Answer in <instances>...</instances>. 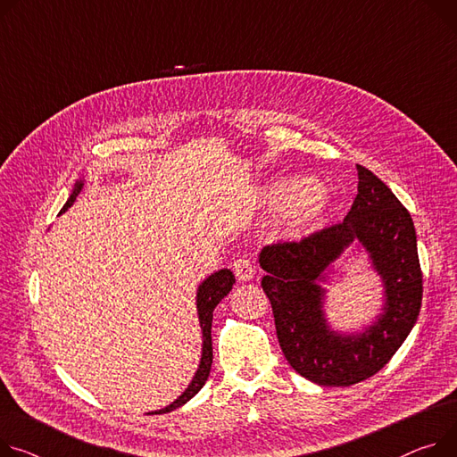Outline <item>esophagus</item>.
Listing matches in <instances>:
<instances>
[{
	"label": "esophagus",
	"mask_w": 457,
	"mask_h": 457,
	"mask_svg": "<svg viewBox=\"0 0 457 457\" xmlns=\"http://www.w3.org/2000/svg\"><path fill=\"white\" fill-rule=\"evenodd\" d=\"M232 269H234V274H236V278L239 279V282H249V279L254 276L253 263H251V260L247 256L237 258L232 263Z\"/></svg>",
	"instance_id": "esophagus-1"
}]
</instances>
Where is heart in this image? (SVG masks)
<instances>
[{"label": "heart", "instance_id": "1", "mask_svg": "<svg viewBox=\"0 0 457 457\" xmlns=\"http://www.w3.org/2000/svg\"><path fill=\"white\" fill-rule=\"evenodd\" d=\"M270 201L278 203L276 227L284 236L296 237L317 225L328 208V192L311 181L278 183L269 190Z\"/></svg>", "mask_w": 457, "mask_h": 457}]
</instances>
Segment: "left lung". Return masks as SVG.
Instances as JSON below:
<instances>
[{
    "label": "left lung",
    "mask_w": 457,
    "mask_h": 457,
    "mask_svg": "<svg viewBox=\"0 0 457 457\" xmlns=\"http://www.w3.org/2000/svg\"><path fill=\"white\" fill-rule=\"evenodd\" d=\"M359 194L342 223L262 249L279 347L296 373L320 386H351L382 370L411 331L423 300V272L410 212L373 171L357 164ZM353 240L370 253L386 289L385 312L361 336L328 331L323 270Z\"/></svg>",
    "instance_id": "8db88e82"
}]
</instances>
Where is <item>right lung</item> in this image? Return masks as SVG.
<instances>
[{"instance_id":"right-lung-1","label":"right lung","mask_w":457,"mask_h":457,"mask_svg":"<svg viewBox=\"0 0 457 457\" xmlns=\"http://www.w3.org/2000/svg\"><path fill=\"white\" fill-rule=\"evenodd\" d=\"M84 183L79 181L75 185V190L71 194V197L67 199V203L63 204L62 212L71 206L77 199V195L82 192ZM236 284L234 274L228 269H221L218 272H214L212 276H208L204 282L199 286L197 289V314H199V324H201V331H203V355H201V364L197 368L195 377L192 378L188 388L183 392V395L179 399H175L170 406L159 410V411H152V413H166L171 411L175 408L183 406L187 401H190L201 388L204 386L208 375H210V368H212V317H214V309L216 305L228 295V291L232 289V286Z\"/></svg>"}]
</instances>
